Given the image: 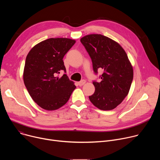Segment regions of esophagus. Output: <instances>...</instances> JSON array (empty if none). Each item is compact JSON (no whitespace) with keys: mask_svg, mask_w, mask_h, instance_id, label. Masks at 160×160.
<instances>
[{"mask_svg":"<svg viewBox=\"0 0 160 160\" xmlns=\"http://www.w3.org/2000/svg\"><path fill=\"white\" fill-rule=\"evenodd\" d=\"M85 82H86V81L85 80H82L81 81H80L79 82H78V85L79 86H82V85H83L85 83Z\"/></svg>","mask_w":160,"mask_h":160,"instance_id":"34e87169","label":"esophagus"}]
</instances>
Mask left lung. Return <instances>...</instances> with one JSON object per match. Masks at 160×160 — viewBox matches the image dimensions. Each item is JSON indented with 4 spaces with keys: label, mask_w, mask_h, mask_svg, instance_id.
Masks as SVG:
<instances>
[{
    "label": "left lung",
    "mask_w": 160,
    "mask_h": 160,
    "mask_svg": "<svg viewBox=\"0 0 160 160\" xmlns=\"http://www.w3.org/2000/svg\"><path fill=\"white\" fill-rule=\"evenodd\" d=\"M80 42L92 59L94 73L103 70L101 82H93L96 90L89 99L101 110L113 109L128 95L132 82L133 68L128 56L118 43L101 34L86 35Z\"/></svg>",
    "instance_id": "obj_1"
}]
</instances>
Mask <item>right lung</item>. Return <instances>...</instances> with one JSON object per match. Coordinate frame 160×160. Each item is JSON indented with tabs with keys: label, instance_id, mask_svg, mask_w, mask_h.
<instances>
[{
	"label": "right lung",
	"instance_id": "right-lung-1",
	"mask_svg": "<svg viewBox=\"0 0 160 160\" xmlns=\"http://www.w3.org/2000/svg\"><path fill=\"white\" fill-rule=\"evenodd\" d=\"M76 41L67 38L43 40L28 52L25 64L23 80L33 100L42 108L52 111L64 106L76 86L66 74L63 58Z\"/></svg>",
	"mask_w": 160,
	"mask_h": 160
}]
</instances>
